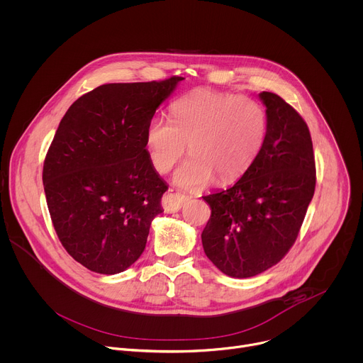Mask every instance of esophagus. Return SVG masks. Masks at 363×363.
<instances>
[{
  "mask_svg": "<svg viewBox=\"0 0 363 363\" xmlns=\"http://www.w3.org/2000/svg\"><path fill=\"white\" fill-rule=\"evenodd\" d=\"M185 201H186L185 195H182L181 192H177L174 189H169L162 198V208L165 212L172 213V212L179 211L182 208V205L185 203Z\"/></svg>",
  "mask_w": 363,
  "mask_h": 363,
  "instance_id": "34e87169",
  "label": "esophagus"
}]
</instances>
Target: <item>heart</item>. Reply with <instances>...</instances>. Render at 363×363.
Listing matches in <instances>:
<instances>
[{
    "instance_id": "1",
    "label": "heart",
    "mask_w": 363,
    "mask_h": 363,
    "mask_svg": "<svg viewBox=\"0 0 363 363\" xmlns=\"http://www.w3.org/2000/svg\"><path fill=\"white\" fill-rule=\"evenodd\" d=\"M172 121L150 120L145 143L154 168L165 174L184 155L192 157L175 172L182 188L196 189L211 181L229 184L257 158L267 133L263 106L250 97L209 89L195 90L171 106Z\"/></svg>"
}]
</instances>
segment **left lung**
<instances>
[{
	"label": "left lung",
	"instance_id": "8db88e82",
	"mask_svg": "<svg viewBox=\"0 0 363 363\" xmlns=\"http://www.w3.org/2000/svg\"><path fill=\"white\" fill-rule=\"evenodd\" d=\"M259 96L267 133L257 158L233 186L203 196L212 211L202 232L205 255L236 279L257 276L289 253L317 179L307 123L279 94Z\"/></svg>",
	"mask_w": 363,
	"mask_h": 363
}]
</instances>
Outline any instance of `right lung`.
<instances>
[{
	"instance_id": "1",
	"label": "right lung",
	"mask_w": 363,
	"mask_h": 363,
	"mask_svg": "<svg viewBox=\"0 0 363 363\" xmlns=\"http://www.w3.org/2000/svg\"><path fill=\"white\" fill-rule=\"evenodd\" d=\"M184 77L108 83L79 97L59 123L43 162L55 232L86 269L117 274L145 249L168 185L145 148L158 106Z\"/></svg>"
}]
</instances>
